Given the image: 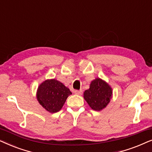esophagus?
Instances as JSON below:
<instances>
[{"mask_svg":"<svg viewBox=\"0 0 152 152\" xmlns=\"http://www.w3.org/2000/svg\"><path fill=\"white\" fill-rule=\"evenodd\" d=\"M74 93L76 94H77V95H80V94H82V93H83V90H75L74 91Z\"/></svg>","mask_w":152,"mask_h":152,"instance_id":"esophagus-1","label":"esophagus"}]
</instances>
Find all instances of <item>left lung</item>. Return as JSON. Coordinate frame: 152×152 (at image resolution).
Here are the masks:
<instances>
[{
    "label": "left lung",
    "instance_id": "8db88e82",
    "mask_svg": "<svg viewBox=\"0 0 152 152\" xmlns=\"http://www.w3.org/2000/svg\"><path fill=\"white\" fill-rule=\"evenodd\" d=\"M113 96V89L100 78L93 80L90 88L83 93L84 99L92 110L101 111L108 106Z\"/></svg>",
    "mask_w": 152,
    "mask_h": 152
}]
</instances>
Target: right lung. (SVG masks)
Wrapping results in <instances>:
<instances>
[{"label": "right lung", "mask_w": 152, "mask_h": 152, "mask_svg": "<svg viewBox=\"0 0 152 152\" xmlns=\"http://www.w3.org/2000/svg\"><path fill=\"white\" fill-rule=\"evenodd\" d=\"M72 94L62 83L53 78L44 80L38 86L36 97L46 110L55 113L61 110L67 97Z\"/></svg>", "instance_id": "add662e5"}]
</instances>
